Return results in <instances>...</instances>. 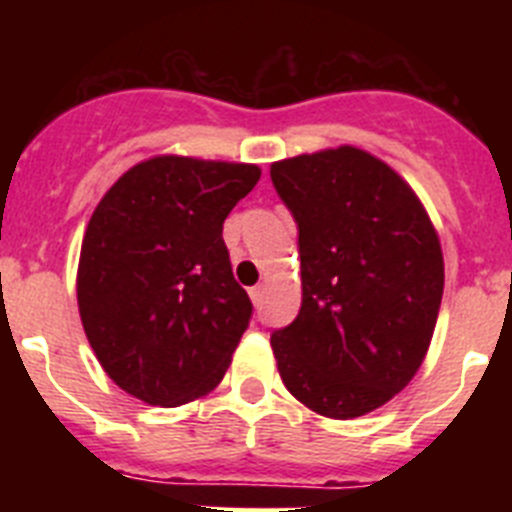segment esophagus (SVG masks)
I'll return each instance as SVG.
<instances>
[{
  "label": "esophagus",
  "mask_w": 512,
  "mask_h": 512,
  "mask_svg": "<svg viewBox=\"0 0 512 512\" xmlns=\"http://www.w3.org/2000/svg\"><path fill=\"white\" fill-rule=\"evenodd\" d=\"M248 295H251L253 305H261V300H264V284H256V287L248 289Z\"/></svg>",
  "instance_id": "34e87169"
}]
</instances>
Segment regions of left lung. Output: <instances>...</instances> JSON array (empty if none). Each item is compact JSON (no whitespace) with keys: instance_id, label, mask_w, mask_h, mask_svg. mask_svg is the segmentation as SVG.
I'll return each instance as SVG.
<instances>
[{"instance_id":"1","label":"left lung","mask_w":512,"mask_h":512,"mask_svg":"<svg viewBox=\"0 0 512 512\" xmlns=\"http://www.w3.org/2000/svg\"><path fill=\"white\" fill-rule=\"evenodd\" d=\"M300 230L302 307L271 333L279 377L305 408L348 420L390 402L423 364L443 253L410 184L354 146L271 164Z\"/></svg>"}]
</instances>
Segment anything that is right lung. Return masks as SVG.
Here are the masks:
<instances>
[{"instance_id": "obj_1", "label": "right lung", "mask_w": 512, "mask_h": 512, "mask_svg": "<svg viewBox=\"0 0 512 512\" xmlns=\"http://www.w3.org/2000/svg\"><path fill=\"white\" fill-rule=\"evenodd\" d=\"M261 169L153 156L107 189L84 233L76 300L89 346L128 395L176 408L215 390L253 305L223 223Z\"/></svg>"}]
</instances>
